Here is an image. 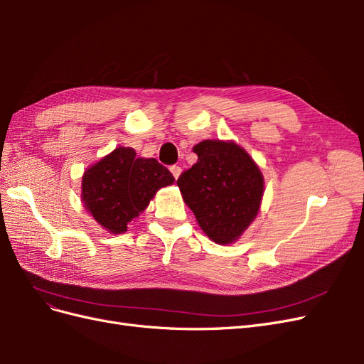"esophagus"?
I'll list each match as a JSON object with an SVG mask.
<instances>
[{"instance_id":"34e87169","label":"esophagus","mask_w":364,"mask_h":364,"mask_svg":"<svg viewBox=\"0 0 364 364\" xmlns=\"http://www.w3.org/2000/svg\"><path fill=\"white\" fill-rule=\"evenodd\" d=\"M170 171H171V174L174 176V179H178L179 176H181V173H182V168L179 167V165H171Z\"/></svg>"}]
</instances>
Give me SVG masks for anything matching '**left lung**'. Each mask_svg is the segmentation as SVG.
<instances>
[{
  "mask_svg": "<svg viewBox=\"0 0 364 364\" xmlns=\"http://www.w3.org/2000/svg\"><path fill=\"white\" fill-rule=\"evenodd\" d=\"M193 151L197 162L178 179L183 200L209 238L218 245L234 243L259 211L262 174L232 141L205 139Z\"/></svg>",
  "mask_w": 364,
  "mask_h": 364,
  "instance_id": "left-lung-1",
  "label": "left lung"
}]
</instances>
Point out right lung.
I'll use <instances>...</instances> for the list:
<instances>
[{
	"label": "right lung",
	"instance_id": "obj_1",
	"mask_svg": "<svg viewBox=\"0 0 364 364\" xmlns=\"http://www.w3.org/2000/svg\"><path fill=\"white\" fill-rule=\"evenodd\" d=\"M173 182V174L156 159L136 158L134 149L118 147L85 171L82 200L98 225L123 234L156 191Z\"/></svg>",
	"mask_w": 364,
	"mask_h": 364
}]
</instances>
